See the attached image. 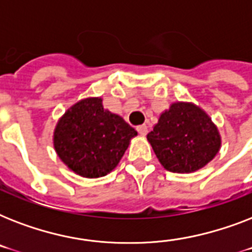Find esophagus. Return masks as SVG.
Masks as SVG:
<instances>
[{
	"label": "esophagus",
	"mask_w": 252,
	"mask_h": 252,
	"mask_svg": "<svg viewBox=\"0 0 252 252\" xmlns=\"http://www.w3.org/2000/svg\"><path fill=\"white\" fill-rule=\"evenodd\" d=\"M137 130H138V133L141 134V136H145V134L148 133V126H146V124L138 126H137Z\"/></svg>",
	"instance_id": "34e87169"
}]
</instances>
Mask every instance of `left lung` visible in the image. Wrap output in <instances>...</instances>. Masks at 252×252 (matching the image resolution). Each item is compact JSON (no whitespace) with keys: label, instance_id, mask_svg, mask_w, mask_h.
<instances>
[{"label":"left lung","instance_id":"obj_1","mask_svg":"<svg viewBox=\"0 0 252 252\" xmlns=\"http://www.w3.org/2000/svg\"><path fill=\"white\" fill-rule=\"evenodd\" d=\"M161 165L171 172L197 171L221 148L219 128L209 115L191 102H174L159 115L146 136Z\"/></svg>","mask_w":252,"mask_h":252}]
</instances>
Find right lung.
I'll return each mask as SVG.
<instances>
[{"label":"right lung","mask_w":252,"mask_h":252,"mask_svg":"<svg viewBox=\"0 0 252 252\" xmlns=\"http://www.w3.org/2000/svg\"><path fill=\"white\" fill-rule=\"evenodd\" d=\"M100 96L74 103L59 119L53 148L69 170L84 178L110 174L128 149L137 130L111 111Z\"/></svg>","instance_id":"1"}]
</instances>
